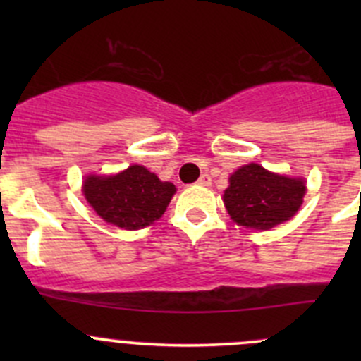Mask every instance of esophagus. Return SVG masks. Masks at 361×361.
<instances>
[{
	"instance_id": "obj_1",
	"label": "esophagus",
	"mask_w": 361,
	"mask_h": 361,
	"mask_svg": "<svg viewBox=\"0 0 361 361\" xmlns=\"http://www.w3.org/2000/svg\"><path fill=\"white\" fill-rule=\"evenodd\" d=\"M197 185H201V187H209L211 185L209 174H201V178L197 180Z\"/></svg>"
}]
</instances>
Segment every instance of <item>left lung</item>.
<instances>
[{"label":"left lung","instance_id":"8db88e82","mask_svg":"<svg viewBox=\"0 0 361 361\" xmlns=\"http://www.w3.org/2000/svg\"><path fill=\"white\" fill-rule=\"evenodd\" d=\"M228 181L224 192L228 214L238 225L257 231L290 220L305 195L304 180L269 173L258 164L243 166Z\"/></svg>","mask_w":361,"mask_h":361}]
</instances>
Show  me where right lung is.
<instances>
[{
	"label": "right lung",
	"mask_w": 361,
	"mask_h": 361,
	"mask_svg": "<svg viewBox=\"0 0 361 361\" xmlns=\"http://www.w3.org/2000/svg\"><path fill=\"white\" fill-rule=\"evenodd\" d=\"M176 187L160 181L143 166H129L115 176H89L83 195L108 224L137 231L159 220Z\"/></svg>",
	"instance_id": "obj_1"
}]
</instances>
